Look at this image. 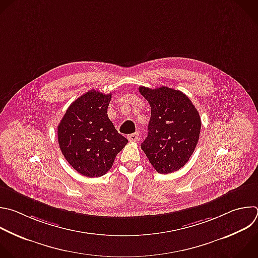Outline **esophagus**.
<instances>
[{
	"label": "esophagus",
	"instance_id": "1",
	"mask_svg": "<svg viewBox=\"0 0 258 258\" xmlns=\"http://www.w3.org/2000/svg\"><path fill=\"white\" fill-rule=\"evenodd\" d=\"M127 139L128 141L131 142H138L140 140V136H139V133H134V134H131L127 136Z\"/></svg>",
	"mask_w": 258,
	"mask_h": 258
}]
</instances>
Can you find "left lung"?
<instances>
[{
	"label": "left lung",
	"instance_id": "obj_1",
	"mask_svg": "<svg viewBox=\"0 0 258 258\" xmlns=\"http://www.w3.org/2000/svg\"><path fill=\"white\" fill-rule=\"evenodd\" d=\"M139 91L151 106L148 137L141 148L158 173L174 172L187 163L198 145L202 127L199 111L179 90L141 86Z\"/></svg>",
	"mask_w": 258,
	"mask_h": 258
}]
</instances>
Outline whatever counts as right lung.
I'll list each match as a JSON object with an SVG mask.
<instances>
[{
  "label": "right lung",
  "mask_w": 258,
  "mask_h": 258,
  "mask_svg": "<svg viewBox=\"0 0 258 258\" xmlns=\"http://www.w3.org/2000/svg\"><path fill=\"white\" fill-rule=\"evenodd\" d=\"M111 93L91 90L75 100L57 126L62 155L80 174L100 177L112 167L127 140L108 118Z\"/></svg>",
  "instance_id": "obj_1"
}]
</instances>
